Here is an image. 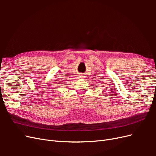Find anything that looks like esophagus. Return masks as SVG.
<instances>
[{
    "mask_svg": "<svg viewBox=\"0 0 156 156\" xmlns=\"http://www.w3.org/2000/svg\"><path fill=\"white\" fill-rule=\"evenodd\" d=\"M84 75H79V78H80V79H83V78H84Z\"/></svg>",
    "mask_w": 156,
    "mask_h": 156,
    "instance_id": "1",
    "label": "esophagus"
}]
</instances>
